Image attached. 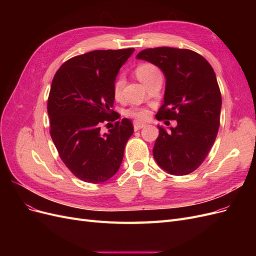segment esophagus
<instances>
[{
	"instance_id": "1",
	"label": "esophagus",
	"mask_w": 256,
	"mask_h": 256,
	"mask_svg": "<svg viewBox=\"0 0 256 256\" xmlns=\"http://www.w3.org/2000/svg\"><path fill=\"white\" fill-rule=\"evenodd\" d=\"M134 130H136H136H140V129H142V128H144V127H145V124H144V122H134Z\"/></svg>"
}]
</instances>
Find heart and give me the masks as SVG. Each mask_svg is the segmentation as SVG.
Segmentation results:
<instances>
[{"instance_id": "1", "label": "heart", "mask_w": 256, "mask_h": 256, "mask_svg": "<svg viewBox=\"0 0 256 256\" xmlns=\"http://www.w3.org/2000/svg\"><path fill=\"white\" fill-rule=\"evenodd\" d=\"M157 72H159L158 68L152 64H148V63L140 64L136 69V74L138 79L144 84L147 80L150 78V76H152L154 74H157ZM122 86H124V80L122 76H120V78L116 79V81L114 83V86H113V94L115 97H118L120 95ZM127 114L129 116H132V118H134L138 120H147L150 118V112L147 109H144V108H132V109L128 110Z\"/></svg>"}]
</instances>
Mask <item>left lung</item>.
<instances>
[{"label": "left lung", "instance_id": "left-lung-1", "mask_svg": "<svg viewBox=\"0 0 256 256\" xmlns=\"http://www.w3.org/2000/svg\"><path fill=\"white\" fill-rule=\"evenodd\" d=\"M136 58L156 65L166 76L156 118L177 122L168 130L158 125L154 158L168 174L187 175L202 164L218 134L222 99L216 74L202 56L188 49H145Z\"/></svg>", "mask_w": 256, "mask_h": 256}]
</instances>
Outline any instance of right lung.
<instances>
[{"label":"right lung","instance_id":"1","mask_svg":"<svg viewBox=\"0 0 256 256\" xmlns=\"http://www.w3.org/2000/svg\"><path fill=\"white\" fill-rule=\"evenodd\" d=\"M134 49L95 50L60 67L48 98L50 134L62 161L85 182H104L118 171L134 126L116 122L106 134L100 125L111 118L113 86L120 67Z\"/></svg>","mask_w":256,"mask_h":256}]
</instances>
